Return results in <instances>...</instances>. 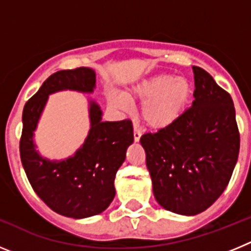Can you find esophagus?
Returning <instances> with one entry per match:
<instances>
[{"label": "esophagus", "mask_w": 251, "mask_h": 251, "mask_svg": "<svg viewBox=\"0 0 251 251\" xmlns=\"http://www.w3.org/2000/svg\"><path fill=\"white\" fill-rule=\"evenodd\" d=\"M142 136V132L137 127H134V130H133V137H134V142H139Z\"/></svg>", "instance_id": "1"}]
</instances>
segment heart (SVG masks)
<instances>
[{
	"instance_id": "b5f03b06",
	"label": "heart",
	"mask_w": 251,
	"mask_h": 251,
	"mask_svg": "<svg viewBox=\"0 0 251 251\" xmlns=\"http://www.w3.org/2000/svg\"><path fill=\"white\" fill-rule=\"evenodd\" d=\"M191 83L185 77L158 74L141 80L123 94H110L108 103L122 112H129L130 101H139L141 117L152 129H167L182 118L192 95Z\"/></svg>"
}]
</instances>
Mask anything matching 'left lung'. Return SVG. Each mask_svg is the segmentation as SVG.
Returning <instances> with one entry per match:
<instances>
[{
    "label": "left lung",
    "mask_w": 251,
    "mask_h": 251,
    "mask_svg": "<svg viewBox=\"0 0 251 251\" xmlns=\"http://www.w3.org/2000/svg\"><path fill=\"white\" fill-rule=\"evenodd\" d=\"M192 70L195 99L182 118L167 129L141 137L156 201L185 216L205 211L220 197L240 148L230 94L203 69Z\"/></svg>",
    "instance_id": "obj_1"
}]
</instances>
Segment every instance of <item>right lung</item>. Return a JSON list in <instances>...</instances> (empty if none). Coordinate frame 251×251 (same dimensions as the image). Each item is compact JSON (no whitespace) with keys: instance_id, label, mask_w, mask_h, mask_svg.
<instances>
[{"instance_id":"obj_1","label":"right lung","mask_w":251,"mask_h":251,"mask_svg":"<svg viewBox=\"0 0 251 251\" xmlns=\"http://www.w3.org/2000/svg\"><path fill=\"white\" fill-rule=\"evenodd\" d=\"M95 72L90 68L60 70L49 76L22 112L20 156L31 186L37 196L57 214L85 219L103 212L115 196L114 178L133 143L129 119L101 121L98 103L89 101L90 129L73 156L49 159L36 151L34 136L49 95L61 90L92 94Z\"/></svg>"}]
</instances>
